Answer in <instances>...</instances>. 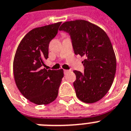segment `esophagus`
I'll use <instances>...</instances> for the list:
<instances>
[{
	"label": "esophagus",
	"instance_id": "34e87169",
	"mask_svg": "<svg viewBox=\"0 0 131 131\" xmlns=\"http://www.w3.org/2000/svg\"><path fill=\"white\" fill-rule=\"evenodd\" d=\"M69 71V70H65V69H64V74H67Z\"/></svg>",
	"mask_w": 131,
	"mask_h": 131
}]
</instances>
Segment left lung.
Listing matches in <instances>:
<instances>
[{
    "label": "left lung",
    "instance_id": "8db88e82",
    "mask_svg": "<svg viewBox=\"0 0 131 131\" xmlns=\"http://www.w3.org/2000/svg\"><path fill=\"white\" fill-rule=\"evenodd\" d=\"M59 30L69 34L74 54L85 58L84 72L73 71L76 95L84 103L99 101L110 89L116 72V57L109 38L102 28L84 20L65 22Z\"/></svg>",
    "mask_w": 131,
    "mask_h": 131
}]
</instances>
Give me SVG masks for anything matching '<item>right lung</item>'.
Here are the masks:
<instances>
[{"mask_svg":"<svg viewBox=\"0 0 131 131\" xmlns=\"http://www.w3.org/2000/svg\"><path fill=\"white\" fill-rule=\"evenodd\" d=\"M61 22L34 28L16 49L13 72L20 92L37 105H48L56 99L64 76L63 70L43 68L49 58V45L58 33Z\"/></svg>","mask_w":131,"mask_h":131,"instance_id":"obj_1","label":"right lung"}]
</instances>
